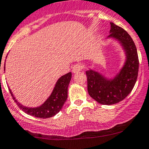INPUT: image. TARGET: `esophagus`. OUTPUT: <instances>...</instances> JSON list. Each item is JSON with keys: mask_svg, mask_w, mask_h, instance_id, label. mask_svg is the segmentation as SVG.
I'll return each instance as SVG.
<instances>
[{"mask_svg": "<svg viewBox=\"0 0 149 149\" xmlns=\"http://www.w3.org/2000/svg\"><path fill=\"white\" fill-rule=\"evenodd\" d=\"M82 69V65L81 64H75L74 66L72 67V72L74 74L78 73L79 72H80Z\"/></svg>", "mask_w": 149, "mask_h": 149, "instance_id": "obj_1", "label": "esophagus"}]
</instances>
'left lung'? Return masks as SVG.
Returning <instances> with one entry per match:
<instances>
[{"label": "left lung", "instance_id": "8db88e82", "mask_svg": "<svg viewBox=\"0 0 149 149\" xmlns=\"http://www.w3.org/2000/svg\"><path fill=\"white\" fill-rule=\"evenodd\" d=\"M113 39L122 49L125 59L121 69L113 77L88 67L86 71L88 92L91 98L102 104H116L130 94L137 81L139 61L137 48L131 36L121 27L110 22V35L104 40Z\"/></svg>", "mask_w": 149, "mask_h": 149}]
</instances>
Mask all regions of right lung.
<instances>
[{
  "mask_svg": "<svg viewBox=\"0 0 149 149\" xmlns=\"http://www.w3.org/2000/svg\"><path fill=\"white\" fill-rule=\"evenodd\" d=\"M5 65L4 63V71H5ZM71 78H72L71 72L59 77L49 97L41 105L37 107H32L23 106L16 100L9 87L8 90L13 100L22 111L36 118H47L56 116L61 110L63 105L66 102L68 96V86L70 83Z\"/></svg>",
  "mask_w": 149,
  "mask_h": 149,
  "instance_id": "right-lung-1",
  "label": "right lung"
}]
</instances>
